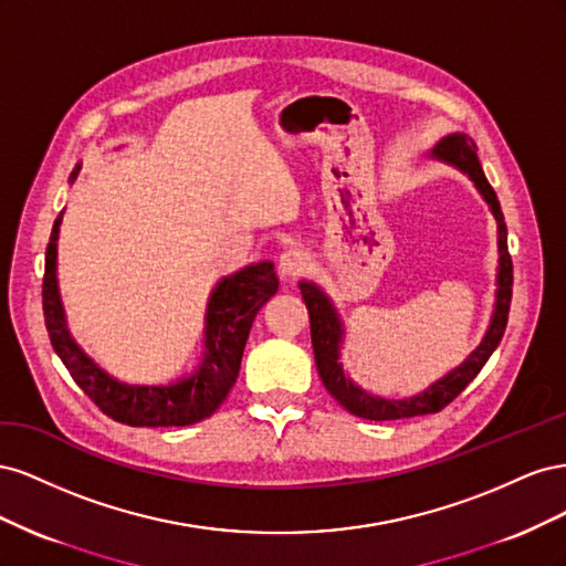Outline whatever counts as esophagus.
I'll return each mask as SVG.
<instances>
[{
  "mask_svg": "<svg viewBox=\"0 0 566 566\" xmlns=\"http://www.w3.org/2000/svg\"><path fill=\"white\" fill-rule=\"evenodd\" d=\"M306 269H310V256H306V252H302L300 248H290L281 254L279 271L285 279H297Z\"/></svg>",
  "mask_w": 566,
  "mask_h": 566,
  "instance_id": "obj_1",
  "label": "esophagus"
}]
</instances>
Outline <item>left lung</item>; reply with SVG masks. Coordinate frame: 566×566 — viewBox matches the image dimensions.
<instances>
[{"label": "left lung", "mask_w": 566, "mask_h": 566, "mask_svg": "<svg viewBox=\"0 0 566 566\" xmlns=\"http://www.w3.org/2000/svg\"><path fill=\"white\" fill-rule=\"evenodd\" d=\"M430 156L434 160L458 167L460 172H465L474 181L476 191L482 193L484 200L489 202V208L495 217V224H499V279H495L499 290H495L493 316H491L489 331L482 339V345H479L458 368H453L447 378L437 380L422 394H416V397H410V399L397 401V399L370 397L368 391L356 387L347 378L345 370H342L339 345H342V335H345V331H342V321H339V314L333 306V302L316 283L302 281L300 290H302V300L306 304V310H310L312 345H314V358H316V368H318L321 380H323L325 389L331 391V397L342 408H347L352 416L366 418V420H401V418H413V416L439 413V410L443 406H449L458 397V394L476 378V373L484 368L489 356L503 339L505 325H507L510 300H512V256L507 252V227L503 219L501 202H499V198H495V191L491 188V184L486 181L482 165H479L476 144L470 139L468 134H451L434 146Z\"/></svg>", "instance_id": "obj_1"}]
</instances>
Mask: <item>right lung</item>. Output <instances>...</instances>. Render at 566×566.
Returning <instances> with one entry per match:
<instances>
[{"mask_svg": "<svg viewBox=\"0 0 566 566\" xmlns=\"http://www.w3.org/2000/svg\"><path fill=\"white\" fill-rule=\"evenodd\" d=\"M80 165L71 175L75 181ZM63 212L49 235L42 281V310L51 347L80 389L117 422L129 427H184L210 418L235 385L254 316L276 295L279 279L271 262H256L221 279L205 314L202 364L191 378L172 385H127L98 368L80 349L65 325L56 281V241Z\"/></svg>", "mask_w": 566, "mask_h": 566, "instance_id": "1", "label": "right lung"}]
</instances>
